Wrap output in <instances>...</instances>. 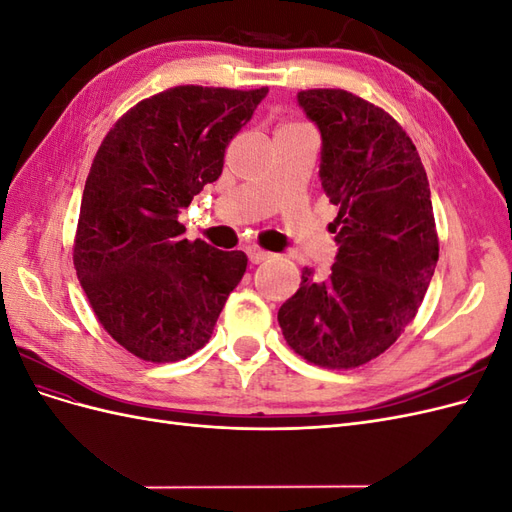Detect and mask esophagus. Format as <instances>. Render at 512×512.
Returning a JSON list of instances; mask_svg holds the SVG:
<instances>
[{"mask_svg":"<svg viewBox=\"0 0 512 512\" xmlns=\"http://www.w3.org/2000/svg\"><path fill=\"white\" fill-rule=\"evenodd\" d=\"M245 254H247V258H250V262H254V265H260V262H265V260L271 258V252L262 250V247H258V245L245 247Z\"/></svg>","mask_w":512,"mask_h":512,"instance_id":"34e87169","label":"esophagus"}]
</instances>
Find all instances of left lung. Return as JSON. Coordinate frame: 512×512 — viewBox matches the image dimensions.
I'll return each mask as SVG.
<instances>
[{
    "instance_id": "8db88e82",
    "label": "left lung",
    "mask_w": 512,
    "mask_h": 512,
    "mask_svg": "<svg viewBox=\"0 0 512 512\" xmlns=\"http://www.w3.org/2000/svg\"><path fill=\"white\" fill-rule=\"evenodd\" d=\"M299 104L322 134L320 179L339 207V252L324 280L303 269L277 322L305 361L354 369L397 342L436 271L429 181L412 138L384 108L344 89H305Z\"/></svg>"
}]
</instances>
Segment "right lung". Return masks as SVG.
Here are the masks:
<instances>
[{"label":"right lung","instance_id":"right-lung-1","mask_svg":"<svg viewBox=\"0 0 512 512\" xmlns=\"http://www.w3.org/2000/svg\"><path fill=\"white\" fill-rule=\"evenodd\" d=\"M179 85L108 130L85 181L72 260L98 322L147 363L203 348L247 267L239 250L183 239L177 220L222 175L228 143L267 96Z\"/></svg>","mask_w":512,"mask_h":512}]
</instances>
